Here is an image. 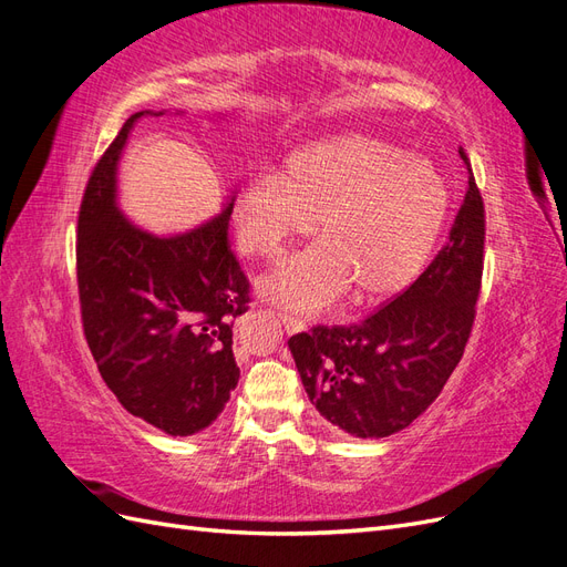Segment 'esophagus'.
<instances>
[{"instance_id": "34e87169", "label": "esophagus", "mask_w": 567, "mask_h": 567, "mask_svg": "<svg viewBox=\"0 0 567 567\" xmlns=\"http://www.w3.org/2000/svg\"><path fill=\"white\" fill-rule=\"evenodd\" d=\"M281 323H284V329H286L288 333H298V331H305V329H307V323H305L302 319L290 317V315H281Z\"/></svg>"}]
</instances>
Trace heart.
Instances as JSON below:
<instances>
[{
	"label": "heart",
	"mask_w": 567,
	"mask_h": 567,
	"mask_svg": "<svg viewBox=\"0 0 567 567\" xmlns=\"http://www.w3.org/2000/svg\"><path fill=\"white\" fill-rule=\"evenodd\" d=\"M450 213L437 169L371 134H338L290 153L279 177H255L236 198L244 252L279 257L293 238L321 241L290 255L260 281L262 296L319 312L346 290L381 302L419 279Z\"/></svg>",
	"instance_id": "heart-1"
}]
</instances>
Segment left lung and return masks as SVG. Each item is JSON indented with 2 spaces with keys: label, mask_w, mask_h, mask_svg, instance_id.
<instances>
[{
  "label": "left lung",
  "mask_w": 567,
  "mask_h": 567,
  "mask_svg": "<svg viewBox=\"0 0 567 567\" xmlns=\"http://www.w3.org/2000/svg\"><path fill=\"white\" fill-rule=\"evenodd\" d=\"M468 188L450 241L421 277L364 321L315 326L288 340L319 414L352 437H388L435 402L471 338L483 284L485 205Z\"/></svg>",
  "instance_id": "8db88e82"
}]
</instances>
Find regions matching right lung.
<instances>
[{"label":"right lung","mask_w":567,"mask_h":567,"mask_svg":"<svg viewBox=\"0 0 567 567\" xmlns=\"http://www.w3.org/2000/svg\"><path fill=\"white\" fill-rule=\"evenodd\" d=\"M140 111L92 169L78 217V290L84 338L101 379L132 416L186 437L208 427L238 383L234 319L250 284L229 246L225 210L156 236L117 208V161Z\"/></svg>","instance_id":"obj_1"}]
</instances>
